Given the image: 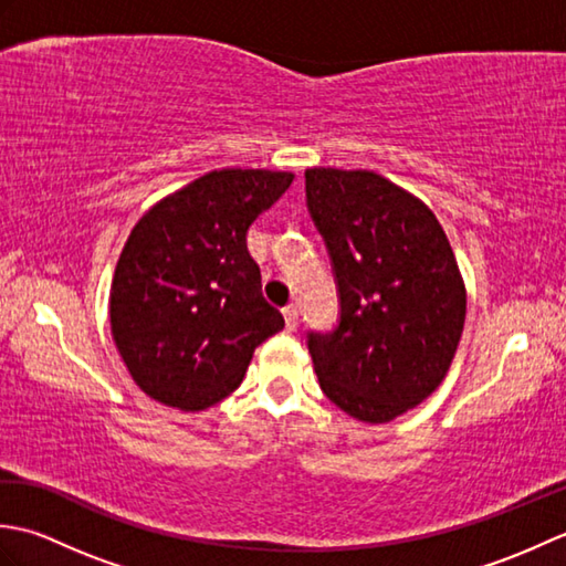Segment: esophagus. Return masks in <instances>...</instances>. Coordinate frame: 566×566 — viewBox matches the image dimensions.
<instances>
[{"label": "esophagus", "mask_w": 566, "mask_h": 566, "mask_svg": "<svg viewBox=\"0 0 566 566\" xmlns=\"http://www.w3.org/2000/svg\"><path fill=\"white\" fill-rule=\"evenodd\" d=\"M284 323H286V328L290 331H296V326H298V311H296V306H286L284 311Z\"/></svg>", "instance_id": "34e87169"}]
</instances>
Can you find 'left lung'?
Wrapping results in <instances>:
<instances>
[{"mask_svg": "<svg viewBox=\"0 0 566 566\" xmlns=\"http://www.w3.org/2000/svg\"><path fill=\"white\" fill-rule=\"evenodd\" d=\"M306 207L340 298L335 331L308 333L321 389L347 416L389 423L440 387L462 338L450 240L423 201L369 170L311 167Z\"/></svg>", "mask_w": 566, "mask_h": 566, "instance_id": "left-lung-1", "label": "left lung"}]
</instances>
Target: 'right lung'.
<instances>
[{
	"instance_id": "1",
	"label": "right lung",
	"mask_w": 566,
	"mask_h": 566,
	"mask_svg": "<svg viewBox=\"0 0 566 566\" xmlns=\"http://www.w3.org/2000/svg\"><path fill=\"white\" fill-rule=\"evenodd\" d=\"M292 172L213 170L160 199L116 262L109 318L116 350L150 399L203 411L233 394L252 353L284 328L264 302L248 228Z\"/></svg>"
}]
</instances>
